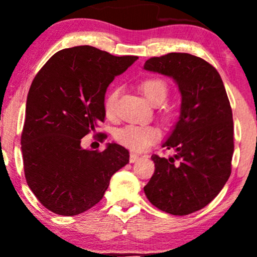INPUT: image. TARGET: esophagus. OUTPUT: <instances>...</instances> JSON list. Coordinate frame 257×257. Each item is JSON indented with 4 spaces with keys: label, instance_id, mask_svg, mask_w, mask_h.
Instances as JSON below:
<instances>
[{
    "label": "esophagus",
    "instance_id": "esophagus-1",
    "mask_svg": "<svg viewBox=\"0 0 257 257\" xmlns=\"http://www.w3.org/2000/svg\"><path fill=\"white\" fill-rule=\"evenodd\" d=\"M139 155L137 153H131V156H129V161H131V163H135V162L139 161Z\"/></svg>",
    "mask_w": 257,
    "mask_h": 257
}]
</instances>
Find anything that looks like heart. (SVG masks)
I'll list each match as a JSON object with an SVG mask.
<instances>
[{"mask_svg":"<svg viewBox=\"0 0 257 257\" xmlns=\"http://www.w3.org/2000/svg\"><path fill=\"white\" fill-rule=\"evenodd\" d=\"M139 88L143 91L146 99L153 105H161L166 101L169 95V84L162 77H149L143 79L139 83ZM119 89L113 88L110 93L106 95L104 101V110L107 117H112L114 113V106H116L117 98H118ZM174 108L169 105H162L161 114L163 118L172 119L174 117ZM161 138V132L155 125H141V124H126L122 128L117 129L114 133V139L120 145L135 150V151H143L155 144Z\"/></svg>","mask_w":257,"mask_h":257,"instance_id":"heart-1","label":"heart"}]
</instances>
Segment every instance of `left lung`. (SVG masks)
<instances>
[{"instance_id": "8db88e82", "label": "left lung", "mask_w": 257, "mask_h": 257, "mask_svg": "<svg viewBox=\"0 0 257 257\" xmlns=\"http://www.w3.org/2000/svg\"><path fill=\"white\" fill-rule=\"evenodd\" d=\"M147 71L169 76L181 93V112L163 144L169 158L152 156L155 173L144 187L159 210L188 215L208 205L231 175L233 118L225 85L216 69L188 53L150 58Z\"/></svg>"}]
</instances>
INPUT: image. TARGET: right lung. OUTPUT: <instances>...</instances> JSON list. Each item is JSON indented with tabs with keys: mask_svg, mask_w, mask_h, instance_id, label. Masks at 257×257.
<instances>
[{
	"mask_svg": "<svg viewBox=\"0 0 257 257\" xmlns=\"http://www.w3.org/2000/svg\"><path fill=\"white\" fill-rule=\"evenodd\" d=\"M137 59L73 47L55 53L32 81L20 143L26 182L48 210L64 216L87 211L129 162L118 144L90 151L81 139L104 122L108 84Z\"/></svg>",
	"mask_w": 257,
	"mask_h": 257,
	"instance_id": "1",
	"label": "right lung"
}]
</instances>
